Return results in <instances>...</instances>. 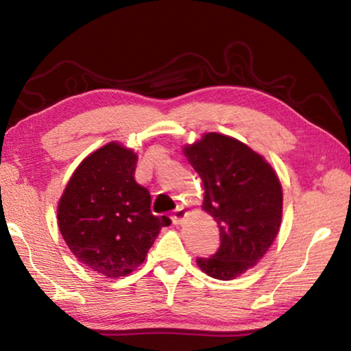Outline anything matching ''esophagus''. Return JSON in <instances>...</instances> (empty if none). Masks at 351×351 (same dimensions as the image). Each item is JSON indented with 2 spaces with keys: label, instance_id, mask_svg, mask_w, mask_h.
Wrapping results in <instances>:
<instances>
[{
  "label": "esophagus",
  "instance_id": "1",
  "mask_svg": "<svg viewBox=\"0 0 351 351\" xmlns=\"http://www.w3.org/2000/svg\"><path fill=\"white\" fill-rule=\"evenodd\" d=\"M187 212L182 209V207H178V209L173 212V215H171V221H173L175 224H181L182 219L186 218Z\"/></svg>",
  "mask_w": 351,
  "mask_h": 351
}]
</instances>
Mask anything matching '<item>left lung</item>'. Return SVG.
Here are the masks:
<instances>
[{
	"label": "left lung",
	"mask_w": 351,
	"mask_h": 351,
	"mask_svg": "<svg viewBox=\"0 0 351 351\" xmlns=\"http://www.w3.org/2000/svg\"><path fill=\"white\" fill-rule=\"evenodd\" d=\"M204 186L203 209L219 229L218 251L197 258L201 271L232 280L268 252L282 223L283 193L278 176L261 154L239 139L206 133L184 147Z\"/></svg>",
	"instance_id": "1"
}]
</instances>
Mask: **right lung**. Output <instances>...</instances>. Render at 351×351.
Masks as SVG:
<instances>
[{"label":"right lung","mask_w":351,"mask_h":351,"mask_svg":"<svg viewBox=\"0 0 351 351\" xmlns=\"http://www.w3.org/2000/svg\"><path fill=\"white\" fill-rule=\"evenodd\" d=\"M138 154L110 142L79 164L58 201L57 219L75 258L108 278L144 263L169 217H154L152 198L134 181Z\"/></svg>","instance_id":"right-lung-1"}]
</instances>
